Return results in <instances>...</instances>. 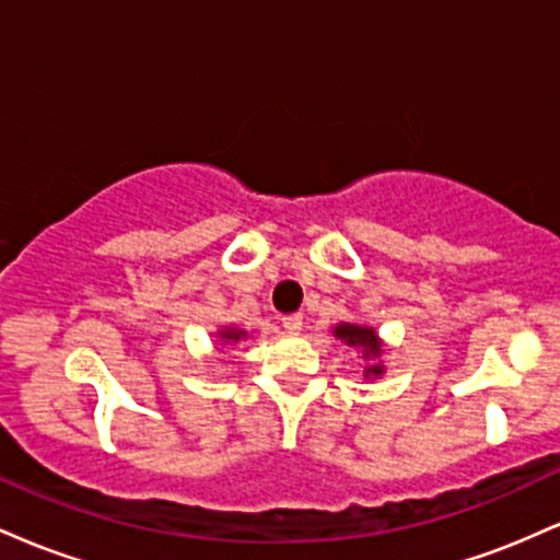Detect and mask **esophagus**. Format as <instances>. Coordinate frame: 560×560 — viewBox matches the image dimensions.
<instances>
[{
    "label": "esophagus",
    "mask_w": 560,
    "mask_h": 560,
    "mask_svg": "<svg viewBox=\"0 0 560 560\" xmlns=\"http://www.w3.org/2000/svg\"><path fill=\"white\" fill-rule=\"evenodd\" d=\"M281 326H284L287 334H300L302 331V316H300V313L284 316V318H281Z\"/></svg>",
    "instance_id": "1"
}]
</instances>
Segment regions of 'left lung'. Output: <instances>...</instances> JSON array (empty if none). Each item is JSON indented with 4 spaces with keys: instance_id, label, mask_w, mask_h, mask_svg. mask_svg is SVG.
<instances>
[{
    "instance_id": "1",
    "label": "left lung",
    "mask_w": 560,
    "mask_h": 560,
    "mask_svg": "<svg viewBox=\"0 0 560 560\" xmlns=\"http://www.w3.org/2000/svg\"><path fill=\"white\" fill-rule=\"evenodd\" d=\"M334 334H337V337L342 339L345 345L358 347V350H361V355L365 358V361H371V358L382 355V345H378L374 329H369V326L339 324L337 331H334ZM365 374H369V376H378V374H382V365H369V369H365Z\"/></svg>"
}]
</instances>
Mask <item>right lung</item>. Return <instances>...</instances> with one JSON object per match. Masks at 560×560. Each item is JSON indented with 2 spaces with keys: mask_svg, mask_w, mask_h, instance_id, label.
Returning a JSON list of instances; mask_svg holds the SVG:
<instances>
[{
  "mask_svg": "<svg viewBox=\"0 0 560 560\" xmlns=\"http://www.w3.org/2000/svg\"><path fill=\"white\" fill-rule=\"evenodd\" d=\"M242 337H247V334L240 329H223L221 331V339H231V342H236V339H242Z\"/></svg>",
  "mask_w": 560,
  "mask_h": 560,
  "instance_id": "1",
  "label": "right lung"
}]
</instances>
